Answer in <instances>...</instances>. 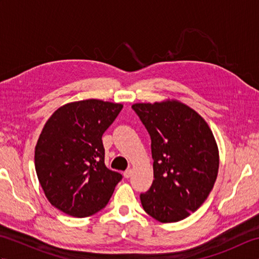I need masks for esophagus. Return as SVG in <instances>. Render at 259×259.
Masks as SVG:
<instances>
[{
    "label": "esophagus",
    "instance_id": "34e87169",
    "mask_svg": "<svg viewBox=\"0 0 259 259\" xmlns=\"http://www.w3.org/2000/svg\"><path fill=\"white\" fill-rule=\"evenodd\" d=\"M131 175H133V169H126L125 171L123 172L124 178H130Z\"/></svg>",
    "mask_w": 259,
    "mask_h": 259
}]
</instances>
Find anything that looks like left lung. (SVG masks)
<instances>
[{"mask_svg": "<svg viewBox=\"0 0 259 259\" xmlns=\"http://www.w3.org/2000/svg\"><path fill=\"white\" fill-rule=\"evenodd\" d=\"M151 138L153 181L140 195L145 211L160 223H176L199 208L219 168L210 128L194 109L177 100L135 103Z\"/></svg>", "mask_w": 259, "mask_h": 259, "instance_id": "8db88e82", "label": "left lung"}]
</instances>
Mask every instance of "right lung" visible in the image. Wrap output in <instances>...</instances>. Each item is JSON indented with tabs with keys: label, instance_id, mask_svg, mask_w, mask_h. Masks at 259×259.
Instances as JSON below:
<instances>
[{
	"label": "right lung",
	"instance_id": "obj_1",
	"mask_svg": "<svg viewBox=\"0 0 259 259\" xmlns=\"http://www.w3.org/2000/svg\"><path fill=\"white\" fill-rule=\"evenodd\" d=\"M122 107L98 99L71 102L43 126L35 171L48 200L59 210L83 218L107 206L122 176L104 164L102 135Z\"/></svg>",
	"mask_w": 259,
	"mask_h": 259
}]
</instances>
